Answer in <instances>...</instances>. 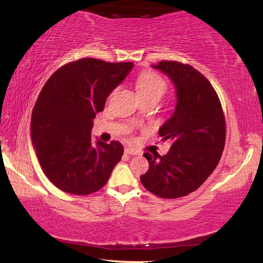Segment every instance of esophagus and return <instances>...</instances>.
Here are the masks:
<instances>
[{"label":"esophagus","mask_w":263,"mask_h":263,"mask_svg":"<svg viewBox=\"0 0 263 263\" xmlns=\"http://www.w3.org/2000/svg\"><path fill=\"white\" fill-rule=\"evenodd\" d=\"M125 154H127V155H140V152H139V150H137V149H133L131 147H127L125 149Z\"/></svg>","instance_id":"esophagus-1"}]
</instances>
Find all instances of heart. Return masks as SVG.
<instances>
[{
  "label": "heart",
  "instance_id": "obj_1",
  "mask_svg": "<svg viewBox=\"0 0 263 263\" xmlns=\"http://www.w3.org/2000/svg\"><path fill=\"white\" fill-rule=\"evenodd\" d=\"M136 87L141 98H160L167 90V82L163 77H160L156 72L146 71L139 76Z\"/></svg>",
  "mask_w": 263,
  "mask_h": 263
}]
</instances>
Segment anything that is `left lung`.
I'll use <instances>...</instances> for the list:
<instances>
[{
    "label": "left lung",
    "instance_id": "obj_1",
    "mask_svg": "<svg viewBox=\"0 0 263 263\" xmlns=\"http://www.w3.org/2000/svg\"><path fill=\"white\" fill-rule=\"evenodd\" d=\"M153 66L174 82L177 103L158 131L172 147L164 156L143 154L149 170L140 180L157 197L176 199L199 189L215 171L225 147L226 122L216 90L197 69L176 61Z\"/></svg>",
    "mask_w": 263,
    "mask_h": 263
}]
</instances>
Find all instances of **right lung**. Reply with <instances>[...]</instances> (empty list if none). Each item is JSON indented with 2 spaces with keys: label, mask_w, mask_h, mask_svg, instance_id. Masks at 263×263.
<instances>
[{
  "label": "right lung",
  "mask_w": 263,
  "mask_h": 263,
  "mask_svg": "<svg viewBox=\"0 0 263 263\" xmlns=\"http://www.w3.org/2000/svg\"><path fill=\"white\" fill-rule=\"evenodd\" d=\"M132 68V62L80 59L61 66L44 85L31 114V141L44 174L62 191L97 192L121 160L119 141L93 146L90 132L108 95Z\"/></svg>",
  "instance_id": "right-lung-1"
}]
</instances>
